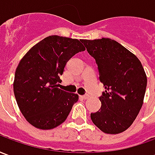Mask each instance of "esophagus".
<instances>
[{
  "instance_id": "1",
  "label": "esophagus",
  "mask_w": 155,
  "mask_h": 155,
  "mask_svg": "<svg viewBox=\"0 0 155 155\" xmlns=\"http://www.w3.org/2000/svg\"><path fill=\"white\" fill-rule=\"evenodd\" d=\"M81 97L83 98V99H84V100H86V99H88V98L90 97V96H89V95H88V94H84V95H82V96H81Z\"/></svg>"
}]
</instances>
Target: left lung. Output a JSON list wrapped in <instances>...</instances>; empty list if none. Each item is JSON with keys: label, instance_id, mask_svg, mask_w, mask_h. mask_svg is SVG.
<instances>
[{"label": "left lung", "instance_id": "left-lung-1", "mask_svg": "<svg viewBox=\"0 0 155 155\" xmlns=\"http://www.w3.org/2000/svg\"><path fill=\"white\" fill-rule=\"evenodd\" d=\"M98 65L105 91L101 108L91 113L92 122L104 133L120 134L133 124L143 105L147 77L140 60L117 41L109 38L82 40Z\"/></svg>", "mask_w": 155, "mask_h": 155}]
</instances>
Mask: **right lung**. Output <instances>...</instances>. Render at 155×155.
<instances>
[{"label":"right lung","instance_id":"1","mask_svg":"<svg viewBox=\"0 0 155 155\" xmlns=\"http://www.w3.org/2000/svg\"><path fill=\"white\" fill-rule=\"evenodd\" d=\"M85 51L77 39L51 35L35 45L22 58L13 89L19 109L31 125L54 129L66 120L79 95L58 88L68 61Z\"/></svg>","mask_w":155,"mask_h":155}]
</instances>
